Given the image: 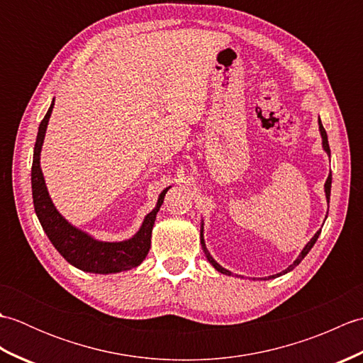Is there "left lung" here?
<instances>
[{
    "mask_svg": "<svg viewBox=\"0 0 363 363\" xmlns=\"http://www.w3.org/2000/svg\"><path fill=\"white\" fill-rule=\"evenodd\" d=\"M318 126H320V134H321V138H323V150H325L326 152H328V156L330 157V150H329V142H328V134H326V130H325V128H323V125H321V120L318 118ZM330 184H333V174L329 173V176H328V179H326V184H325V194H326V199H328V203H329V199H330ZM320 233H321V229L320 230H317V234H315L312 238H311V242L307 243L304 248H303V251H301V254L299 256L296 257V260L293 262V264L289 267V268H285L284 272H281V273H277V274H273V276H268V279H274V277H279L281 274H285V273H289V272H291L293 268H295L296 265H299L301 264V260H303L306 256H307V252H309L311 250H312V246L315 245V242L318 240V237H320ZM199 238H201V246H203V251H204V254H206V257H207V260L211 262V265L217 269V272H220L221 274H226V276H233V273L229 272V269H226V268H223L218 262H215V259L211 256V252L207 251V248H206V243H204V221H201V234H199Z\"/></svg>",
    "mask_w": 363,
    "mask_h": 363,
    "instance_id": "obj_1",
    "label": "left lung"
}]
</instances>
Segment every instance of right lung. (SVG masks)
I'll list each match as a JSON object with an SVG mask.
<instances>
[{
  "instance_id": "right-lung-1",
  "label": "right lung",
  "mask_w": 363,
  "mask_h": 363,
  "mask_svg": "<svg viewBox=\"0 0 363 363\" xmlns=\"http://www.w3.org/2000/svg\"><path fill=\"white\" fill-rule=\"evenodd\" d=\"M52 107L54 99L48 112L45 115V118L42 120L40 126H38V134L34 146L33 169H30L34 209L45 234L48 235L50 242L52 243L54 248L59 251L60 256H62L68 264L82 269V272L111 274L126 272V269L138 267L145 260V257L148 256V251L151 248V233L154 221H156V215L160 209L162 203H164L165 194L172 186L162 190L156 207L146 215L140 229H138L133 237L128 238V240L101 242L73 226L72 223H68L62 215L59 213L56 206L52 204L40 168V152Z\"/></svg>"
}]
</instances>
